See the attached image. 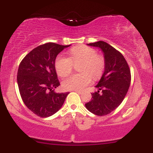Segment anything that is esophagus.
<instances>
[{
  "label": "esophagus",
  "instance_id": "1",
  "mask_svg": "<svg viewBox=\"0 0 153 153\" xmlns=\"http://www.w3.org/2000/svg\"><path fill=\"white\" fill-rule=\"evenodd\" d=\"M73 91H75V92H76V93H78V94H82V91H78V90H74Z\"/></svg>",
  "mask_w": 153,
  "mask_h": 153
}]
</instances>
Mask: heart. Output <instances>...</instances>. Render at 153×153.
<instances>
[{
	"mask_svg": "<svg viewBox=\"0 0 153 153\" xmlns=\"http://www.w3.org/2000/svg\"><path fill=\"white\" fill-rule=\"evenodd\" d=\"M70 57L61 55L55 59V70L58 75L65 77L71 73L73 64L81 62L79 71L81 73L73 74L65 78L62 82L65 90H82L91 83L92 78L98 79L102 75L105 68V61L94 48L87 46L75 47L69 52ZM92 77H91V76Z\"/></svg>",
	"mask_w": 153,
	"mask_h": 153,
	"instance_id": "b5f03b06",
	"label": "heart"
}]
</instances>
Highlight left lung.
Returning <instances> with one entry per match:
<instances>
[{
	"label": "left lung",
	"instance_id": "8db88e82",
	"mask_svg": "<svg viewBox=\"0 0 153 153\" xmlns=\"http://www.w3.org/2000/svg\"><path fill=\"white\" fill-rule=\"evenodd\" d=\"M87 45L102 51L105 68L96 85L98 91L91 94L92 99L85 105L95 115L104 116L114 111L127 95L131 82L130 70L124 56L108 43L99 41ZM99 90L102 91L101 94Z\"/></svg>",
	"mask_w": 153,
	"mask_h": 153
}]
</instances>
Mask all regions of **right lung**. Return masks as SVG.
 Instances as JSON below:
<instances>
[{"mask_svg":"<svg viewBox=\"0 0 153 153\" xmlns=\"http://www.w3.org/2000/svg\"><path fill=\"white\" fill-rule=\"evenodd\" d=\"M71 45L53 42L38 46L26 54L17 73L19 92L24 104L40 117H49L58 111L69 93H56L59 85L56 73L57 54Z\"/></svg>","mask_w":153,"mask_h":153,"instance_id":"1","label":"right lung"}]
</instances>
